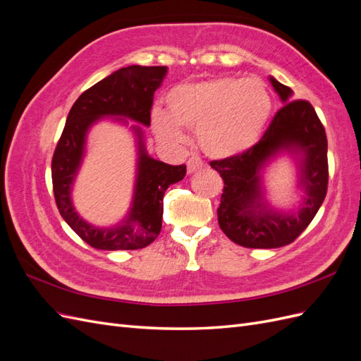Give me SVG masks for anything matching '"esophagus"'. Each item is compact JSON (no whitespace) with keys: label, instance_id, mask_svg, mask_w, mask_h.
<instances>
[{"label":"esophagus","instance_id":"esophagus-1","mask_svg":"<svg viewBox=\"0 0 361 361\" xmlns=\"http://www.w3.org/2000/svg\"><path fill=\"white\" fill-rule=\"evenodd\" d=\"M202 167H204V162L202 158L199 157H191L187 162V170L188 173H195L197 170H200Z\"/></svg>","mask_w":361,"mask_h":361}]
</instances>
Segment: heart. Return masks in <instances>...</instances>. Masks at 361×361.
Listing matches in <instances>:
<instances>
[{"instance_id": "b5f03b06", "label": "heart", "mask_w": 361, "mask_h": 361, "mask_svg": "<svg viewBox=\"0 0 361 361\" xmlns=\"http://www.w3.org/2000/svg\"><path fill=\"white\" fill-rule=\"evenodd\" d=\"M169 114L152 113V128L164 143L183 141L180 128L197 129V140L207 155L232 157L259 140L272 111L267 85L253 78L216 76L185 82L166 97Z\"/></svg>"}]
</instances>
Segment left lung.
Returning <instances> with one entry per match:
<instances>
[{
	"label": "left lung",
	"instance_id": "left-lung-1",
	"mask_svg": "<svg viewBox=\"0 0 361 361\" xmlns=\"http://www.w3.org/2000/svg\"><path fill=\"white\" fill-rule=\"evenodd\" d=\"M285 102L265 134L243 154L211 161L224 180L218 224L228 239L247 248H279L293 243L314 218L329 188V159L324 125L309 101H290L288 85L271 78ZM295 148L303 159L302 186L306 199L297 214L265 212L259 203V170L277 151Z\"/></svg>",
	"mask_w": 361,
	"mask_h": 361
}]
</instances>
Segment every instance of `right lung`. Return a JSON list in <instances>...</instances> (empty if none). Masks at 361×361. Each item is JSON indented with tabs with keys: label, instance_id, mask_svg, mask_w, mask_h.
Masks as SVG:
<instances>
[{
	"label": "right lung",
	"instance_id": "add662e5",
	"mask_svg": "<svg viewBox=\"0 0 361 361\" xmlns=\"http://www.w3.org/2000/svg\"><path fill=\"white\" fill-rule=\"evenodd\" d=\"M166 73V66L134 64L122 68L87 89L71 108L52 157V190L63 220L93 248L138 250L154 243L162 226L164 192L171 183L182 180L187 173L185 164L170 166L150 158L143 146L141 129L135 128L140 147L138 176L133 209L123 226L97 228L87 224L75 212L71 202V187L81 164L87 130L104 116L129 117L149 126L154 93Z\"/></svg>",
	"mask_w": 361,
	"mask_h": 361
}]
</instances>
